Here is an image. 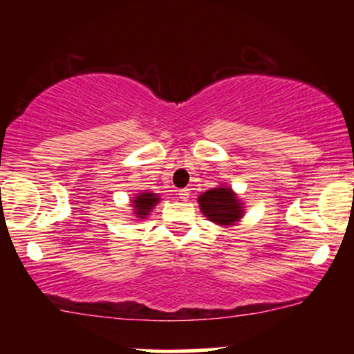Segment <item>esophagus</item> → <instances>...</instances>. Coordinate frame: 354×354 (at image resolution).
Returning <instances> with one entry per match:
<instances>
[{
  "instance_id": "1",
  "label": "esophagus",
  "mask_w": 354,
  "mask_h": 354,
  "mask_svg": "<svg viewBox=\"0 0 354 354\" xmlns=\"http://www.w3.org/2000/svg\"><path fill=\"white\" fill-rule=\"evenodd\" d=\"M178 194H180V200H181V201H186V200H188V198H189V194H191V189H189V188L180 189V193H178Z\"/></svg>"
}]
</instances>
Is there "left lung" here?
I'll use <instances>...</instances> for the list:
<instances>
[{
	"instance_id": "8db88e82",
	"label": "left lung",
	"mask_w": 354,
	"mask_h": 354,
	"mask_svg": "<svg viewBox=\"0 0 354 354\" xmlns=\"http://www.w3.org/2000/svg\"><path fill=\"white\" fill-rule=\"evenodd\" d=\"M198 201L205 216L218 225H231L243 216L241 205L230 188H213L206 191L198 198Z\"/></svg>"
}]
</instances>
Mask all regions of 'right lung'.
I'll list each match as a JSON object with an SVG mask.
<instances>
[{"instance_id": "obj_1", "label": "right lung", "mask_w": 354, "mask_h": 354, "mask_svg": "<svg viewBox=\"0 0 354 354\" xmlns=\"http://www.w3.org/2000/svg\"><path fill=\"white\" fill-rule=\"evenodd\" d=\"M156 201L160 200H158L154 193H141L140 196L135 198L133 200V206L136 208L135 213L138 214V218H145L146 214H149V211L156 205Z\"/></svg>"}]
</instances>
